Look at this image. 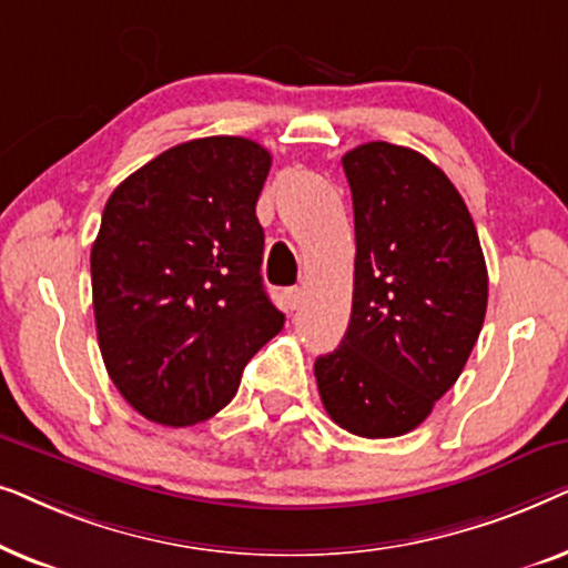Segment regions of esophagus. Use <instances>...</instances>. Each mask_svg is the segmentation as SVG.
<instances>
[{"mask_svg":"<svg viewBox=\"0 0 568 568\" xmlns=\"http://www.w3.org/2000/svg\"><path fill=\"white\" fill-rule=\"evenodd\" d=\"M282 300L290 310H297L300 302H302V290H300V286H290V290L282 292Z\"/></svg>","mask_w":568,"mask_h":568,"instance_id":"esophagus-1","label":"esophagus"}]
</instances>
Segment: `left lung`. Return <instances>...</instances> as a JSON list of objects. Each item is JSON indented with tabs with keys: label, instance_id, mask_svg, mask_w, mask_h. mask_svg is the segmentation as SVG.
<instances>
[{
	"label": "left lung",
	"instance_id": "obj_1",
	"mask_svg": "<svg viewBox=\"0 0 568 568\" xmlns=\"http://www.w3.org/2000/svg\"><path fill=\"white\" fill-rule=\"evenodd\" d=\"M354 201L352 321L317 356V393L341 429L400 437L457 383L486 317L476 224L442 170L408 146L346 152Z\"/></svg>",
	"mask_w": 568,
	"mask_h": 568
}]
</instances>
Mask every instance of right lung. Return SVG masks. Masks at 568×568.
I'll list each match as a JSON object with an SVG mask.
<instances>
[{
    "label": "right lung",
    "mask_w": 568,
    "mask_h": 568,
    "mask_svg": "<svg viewBox=\"0 0 568 568\" xmlns=\"http://www.w3.org/2000/svg\"><path fill=\"white\" fill-rule=\"evenodd\" d=\"M268 170L251 139H193L108 199L90 255L98 344L113 385L150 422L214 416L284 328L261 276L255 201Z\"/></svg>",
    "instance_id": "add662e5"
}]
</instances>
